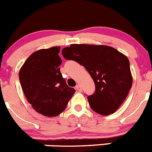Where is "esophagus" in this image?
Wrapping results in <instances>:
<instances>
[{"label": "esophagus", "mask_w": 152, "mask_h": 152, "mask_svg": "<svg viewBox=\"0 0 152 152\" xmlns=\"http://www.w3.org/2000/svg\"><path fill=\"white\" fill-rule=\"evenodd\" d=\"M75 89L77 90V91H82V88H81V86L80 85H77L75 86Z\"/></svg>", "instance_id": "34e87169"}]
</instances>
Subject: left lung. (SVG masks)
I'll use <instances>...</instances> for the list:
<instances>
[{
    "label": "left lung",
    "mask_w": 152,
    "mask_h": 152,
    "mask_svg": "<svg viewBox=\"0 0 152 152\" xmlns=\"http://www.w3.org/2000/svg\"><path fill=\"white\" fill-rule=\"evenodd\" d=\"M62 55L83 66L92 77L95 91L87 97L92 110L101 115L116 112L132 86L127 57L111 46L90 44H71Z\"/></svg>",
    "instance_id": "1"
}]
</instances>
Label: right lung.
<instances>
[{
	"mask_svg": "<svg viewBox=\"0 0 152 152\" xmlns=\"http://www.w3.org/2000/svg\"><path fill=\"white\" fill-rule=\"evenodd\" d=\"M61 47L40 49L31 54L19 72L22 89L38 113L55 117L62 113L75 90L69 86L60 71Z\"/></svg>",
	"mask_w": 152,
	"mask_h": 152,
	"instance_id": "add662e5",
	"label": "right lung"
}]
</instances>
